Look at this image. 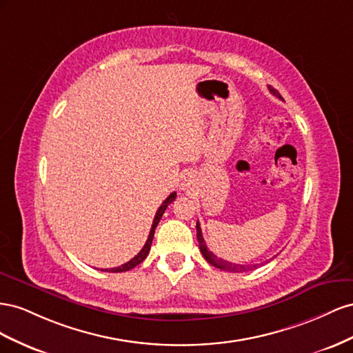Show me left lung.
<instances>
[{"label":"left lung","mask_w":353,"mask_h":353,"mask_svg":"<svg viewBox=\"0 0 353 353\" xmlns=\"http://www.w3.org/2000/svg\"><path fill=\"white\" fill-rule=\"evenodd\" d=\"M269 92L274 96L281 97L275 88L269 87ZM196 238H198V243H199V250H201V253H203L204 259L208 261L210 265H213L217 269L228 270V272H238V274H239V272H248V270H253L259 266V265H236V263H232V261H226L223 259L214 256L205 245V239L203 236V232H201V226H199L198 221H196Z\"/></svg>","instance_id":"1"}]
</instances>
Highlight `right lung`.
I'll return each mask as SVG.
<instances>
[{"mask_svg": "<svg viewBox=\"0 0 353 353\" xmlns=\"http://www.w3.org/2000/svg\"><path fill=\"white\" fill-rule=\"evenodd\" d=\"M176 199V192H173V194H170L168 195V198L164 201L163 204H161V207L158 208V211H157V214H155V219H154V223H152V228H150V232H149V236H148V239H146V244L143 245V248L140 250V253L137 254V256H134L132 260L130 261H127V263H124V265H121V266H118V268H112V269H105V272H127V270H130V269H133V268H136L137 265H140L142 263V261L146 259V256L149 254V250H150V244H152V239H154V234H155V229H157V226H158V223H159V220H161V217H163V214H164V211H165V208L173 203V201ZM103 270V269H102Z\"/></svg>", "mask_w": 353, "mask_h": 353, "instance_id": "right-lung-1", "label": "right lung"}]
</instances>
